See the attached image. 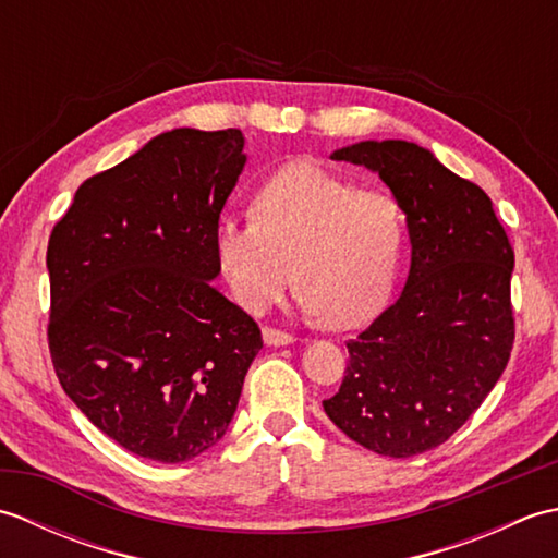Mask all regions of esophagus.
<instances>
[{
    "instance_id": "1",
    "label": "esophagus",
    "mask_w": 558,
    "mask_h": 558,
    "mask_svg": "<svg viewBox=\"0 0 558 558\" xmlns=\"http://www.w3.org/2000/svg\"><path fill=\"white\" fill-rule=\"evenodd\" d=\"M264 342L266 345H272V348H280V345H290V342H294V336L286 333V330H278V328H264Z\"/></svg>"
}]
</instances>
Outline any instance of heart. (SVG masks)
<instances>
[{
    "label": "heart",
    "instance_id": "b5f03b06",
    "mask_svg": "<svg viewBox=\"0 0 558 558\" xmlns=\"http://www.w3.org/2000/svg\"><path fill=\"white\" fill-rule=\"evenodd\" d=\"M252 216L222 218L216 232L222 278L248 312H266L292 278L302 310L333 328L384 310L405 248V210L393 194L300 162L260 184Z\"/></svg>",
    "mask_w": 558,
    "mask_h": 558
}]
</instances>
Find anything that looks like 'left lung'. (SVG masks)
I'll return each mask as SVG.
<instances>
[{
  "label": "left lung",
  "instance_id": "obj_1",
  "mask_svg": "<svg viewBox=\"0 0 558 558\" xmlns=\"http://www.w3.org/2000/svg\"><path fill=\"white\" fill-rule=\"evenodd\" d=\"M333 160L376 172L405 210L410 276L396 304L348 342L324 410L378 456L448 441L504 374L513 350V246L477 184L410 141H360Z\"/></svg>",
  "mask_w": 558,
  "mask_h": 558
}]
</instances>
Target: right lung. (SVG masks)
I'll use <instances>...</instances> for the list:
<instances>
[{"mask_svg":"<svg viewBox=\"0 0 558 558\" xmlns=\"http://www.w3.org/2000/svg\"><path fill=\"white\" fill-rule=\"evenodd\" d=\"M240 129H172L78 186L47 244V342L74 405L132 453L184 462L228 432L264 348L213 288Z\"/></svg>","mask_w":558,"mask_h":558,"instance_id":"obj_1","label":"right lung"}]
</instances>
